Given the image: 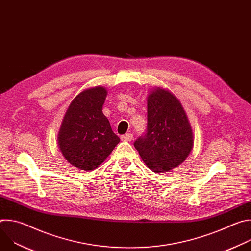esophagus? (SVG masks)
I'll return each instance as SVG.
<instances>
[{
  "instance_id": "1",
  "label": "esophagus",
  "mask_w": 251,
  "mask_h": 251,
  "mask_svg": "<svg viewBox=\"0 0 251 251\" xmlns=\"http://www.w3.org/2000/svg\"><path fill=\"white\" fill-rule=\"evenodd\" d=\"M132 139H133V134H131V133H127V134L121 136L122 141H131Z\"/></svg>"
}]
</instances>
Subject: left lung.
<instances>
[{
	"mask_svg": "<svg viewBox=\"0 0 251 251\" xmlns=\"http://www.w3.org/2000/svg\"><path fill=\"white\" fill-rule=\"evenodd\" d=\"M147 107L146 134L134 146L149 169L168 172L189 157L194 146L193 130L181 102L169 90H152Z\"/></svg>",
	"mask_w": 251,
	"mask_h": 251,
	"instance_id": "left-lung-1",
	"label": "left lung"
}]
</instances>
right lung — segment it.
Listing matches in <instances>:
<instances>
[{
  "instance_id": "add662e5",
  "label": "right lung",
  "mask_w": 251,
  "mask_h": 251,
  "mask_svg": "<svg viewBox=\"0 0 251 251\" xmlns=\"http://www.w3.org/2000/svg\"><path fill=\"white\" fill-rule=\"evenodd\" d=\"M106 88L95 86L80 92L63 117L58 146L62 156L80 170H94L112 153L120 142L102 112Z\"/></svg>"
}]
</instances>
